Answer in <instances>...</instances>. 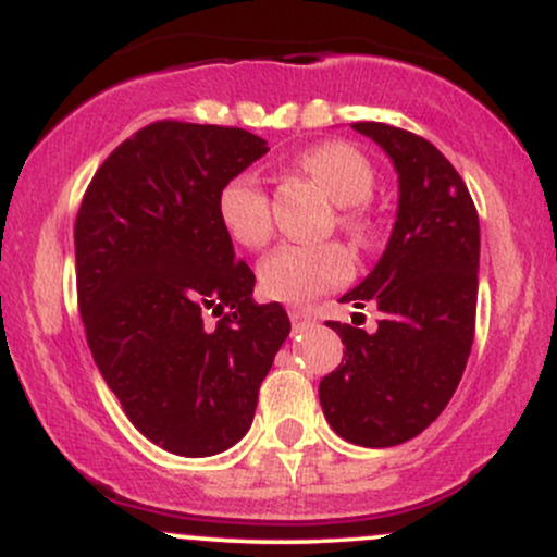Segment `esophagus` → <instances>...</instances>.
<instances>
[{
	"label": "esophagus",
	"mask_w": 557,
	"mask_h": 557,
	"mask_svg": "<svg viewBox=\"0 0 557 557\" xmlns=\"http://www.w3.org/2000/svg\"><path fill=\"white\" fill-rule=\"evenodd\" d=\"M290 322H293V330L300 332V330H309L317 324V317L311 314V311H304V309H290Z\"/></svg>",
	"instance_id": "esophagus-1"
}]
</instances>
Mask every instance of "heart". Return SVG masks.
I'll return each mask as SVG.
<instances>
[{"label":"heart","instance_id":"b5f03b06","mask_svg":"<svg viewBox=\"0 0 557 557\" xmlns=\"http://www.w3.org/2000/svg\"><path fill=\"white\" fill-rule=\"evenodd\" d=\"M300 168L341 203L337 225L359 246L372 243L376 220L369 209L376 175L372 162L356 146L327 140L300 157ZM220 225L243 248H261L272 235V207L264 183L253 172H238L216 194ZM354 277V257L337 240L283 243L259 264V287L267 298L306 304L337 290Z\"/></svg>","mask_w":557,"mask_h":557}]
</instances>
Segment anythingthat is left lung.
I'll list each match as a JSON object with an SVG mask.
<instances>
[{
	"instance_id": "1",
	"label": "left lung",
	"mask_w": 557,
	"mask_h": 557,
	"mask_svg": "<svg viewBox=\"0 0 557 557\" xmlns=\"http://www.w3.org/2000/svg\"><path fill=\"white\" fill-rule=\"evenodd\" d=\"M350 127L393 159L398 216L374 270L341 298L359 309L376 304V332L327 322L345 350L319 382V403L343 440L393 447L424 432L463 376L476 324L479 214L430 140L385 123Z\"/></svg>"
}]
</instances>
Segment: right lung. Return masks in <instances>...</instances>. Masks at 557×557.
Wrapping results in <instances>:
<instances>
[{
    "label": "right lung",
    "instance_id": "right-lung-1",
    "mask_svg": "<svg viewBox=\"0 0 557 557\" xmlns=\"http://www.w3.org/2000/svg\"><path fill=\"white\" fill-rule=\"evenodd\" d=\"M267 151L243 127L159 120L104 159L81 201L88 348L133 426L175 456L238 443L290 332L283 306L253 304L257 277L216 216L222 183Z\"/></svg>",
    "mask_w": 557,
    "mask_h": 557
}]
</instances>
